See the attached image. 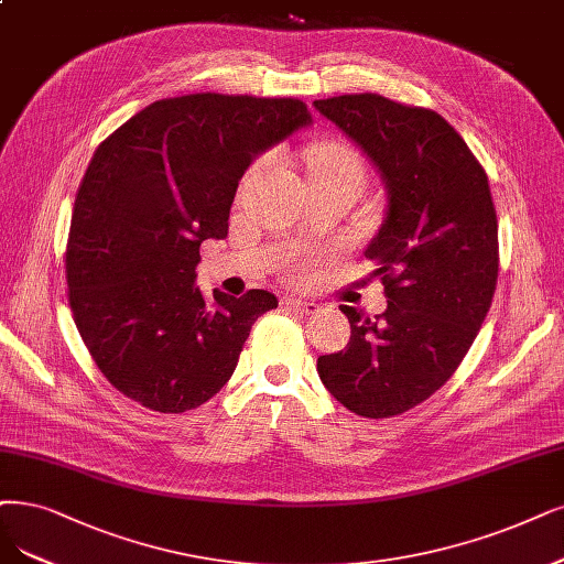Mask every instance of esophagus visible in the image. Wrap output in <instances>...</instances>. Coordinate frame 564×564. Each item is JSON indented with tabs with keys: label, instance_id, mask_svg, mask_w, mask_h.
Here are the masks:
<instances>
[{
	"label": "esophagus",
	"instance_id": "1",
	"mask_svg": "<svg viewBox=\"0 0 564 564\" xmlns=\"http://www.w3.org/2000/svg\"><path fill=\"white\" fill-rule=\"evenodd\" d=\"M285 306L290 311H295V314H316V311L321 308V304L311 302V300H297V297H290L285 300Z\"/></svg>",
	"mask_w": 564,
	"mask_h": 564
}]
</instances>
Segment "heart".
<instances>
[{"instance_id": "1", "label": "heart", "mask_w": 564, "mask_h": 564, "mask_svg": "<svg viewBox=\"0 0 564 564\" xmlns=\"http://www.w3.org/2000/svg\"><path fill=\"white\" fill-rule=\"evenodd\" d=\"M339 172H356L362 174L365 164L360 153L348 143L329 141L316 145L308 155V176L316 174H339ZM295 276H304V269H295Z\"/></svg>"}]
</instances>
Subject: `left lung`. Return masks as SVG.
Instances as JSON below:
<instances>
[{
    "instance_id": "obj_1",
    "label": "left lung",
    "mask_w": 564,
    "mask_h": 564,
    "mask_svg": "<svg viewBox=\"0 0 564 564\" xmlns=\"http://www.w3.org/2000/svg\"><path fill=\"white\" fill-rule=\"evenodd\" d=\"M379 166L388 216L365 256L379 264L388 308L350 323L344 350L318 358L325 388L352 413L392 419L460 367L497 285V214L486 170L440 113L377 93L316 99Z\"/></svg>"
}]
</instances>
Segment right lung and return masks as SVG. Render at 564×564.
Here are the masks:
<instances>
[{"mask_svg":"<svg viewBox=\"0 0 564 564\" xmlns=\"http://www.w3.org/2000/svg\"><path fill=\"white\" fill-rule=\"evenodd\" d=\"M311 116L293 97L158 99L104 139L83 176L65 271L72 316L99 371L160 413L202 406L229 381L250 327L276 308L195 288L204 239H225L248 164Z\"/></svg>","mask_w":564,"mask_h":564,"instance_id":"1","label":"right lung"}]
</instances>
